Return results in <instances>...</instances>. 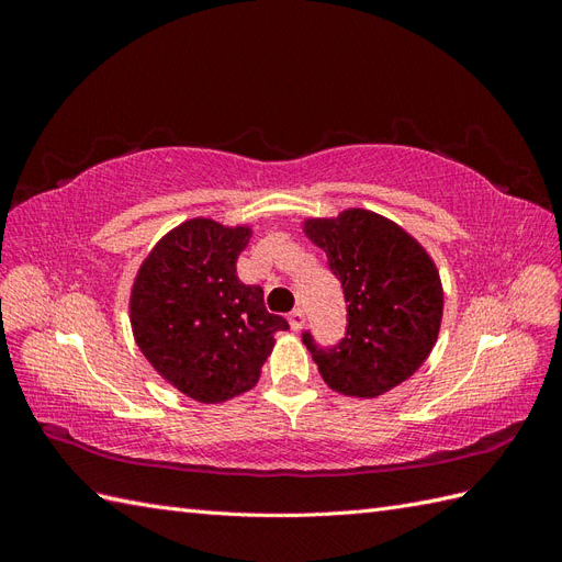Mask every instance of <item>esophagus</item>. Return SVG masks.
Segmentation results:
<instances>
[{
	"label": "esophagus",
	"mask_w": 562,
	"mask_h": 562,
	"mask_svg": "<svg viewBox=\"0 0 562 562\" xmlns=\"http://www.w3.org/2000/svg\"><path fill=\"white\" fill-rule=\"evenodd\" d=\"M288 323H291V328L297 333L304 328V312L302 310H293L291 314H288Z\"/></svg>",
	"instance_id": "obj_1"
}]
</instances>
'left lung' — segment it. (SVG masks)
<instances>
[{"instance_id": "left-lung-1", "label": "left lung", "mask_w": 562, "mask_h": 562, "mask_svg": "<svg viewBox=\"0 0 562 562\" xmlns=\"http://www.w3.org/2000/svg\"><path fill=\"white\" fill-rule=\"evenodd\" d=\"M302 229L328 255L349 302L337 347L321 349L302 335L323 382L342 396L378 398L411 380L443 321V283L431 255L394 220L366 209L307 217Z\"/></svg>"}]
</instances>
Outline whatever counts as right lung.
Masks as SVG:
<instances>
[{"instance_id":"right-lung-1","label":"right lung","mask_w":562,"mask_h":562,"mask_svg":"<svg viewBox=\"0 0 562 562\" xmlns=\"http://www.w3.org/2000/svg\"><path fill=\"white\" fill-rule=\"evenodd\" d=\"M248 225L192 217L164 234L131 288L135 345L159 375L199 403H225L260 380L274 335L288 321L269 314L260 285L236 277Z\"/></svg>"}]
</instances>
